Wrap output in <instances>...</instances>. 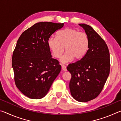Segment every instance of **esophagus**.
I'll return each instance as SVG.
<instances>
[{"label": "esophagus", "mask_w": 121, "mask_h": 121, "mask_svg": "<svg viewBox=\"0 0 121 121\" xmlns=\"http://www.w3.org/2000/svg\"><path fill=\"white\" fill-rule=\"evenodd\" d=\"M62 70L64 71H66L67 70V67L65 65H62Z\"/></svg>", "instance_id": "1"}]
</instances>
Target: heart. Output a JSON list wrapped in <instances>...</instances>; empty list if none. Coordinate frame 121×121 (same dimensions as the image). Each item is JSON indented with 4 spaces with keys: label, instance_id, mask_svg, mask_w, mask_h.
Here are the masks:
<instances>
[{
    "label": "heart",
    "instance_id": "b5f03b06",
    "mask_svg": "<svg viewBox=\"0 0 121 121\" xmlns=\"http://www.w3.org/2000/svg\"><path fill=\"white\" fill-rule=\"evenodd\" d=\"M90 39L85 32H79L73 28H65L58 32L56 37H51L48 40V45L55 58H60L63 63L70 62L73 58L79 60L87 53Z\"/></svg>",
    "mask_w": 121,
    "mask_h": 121
}]
</instances>
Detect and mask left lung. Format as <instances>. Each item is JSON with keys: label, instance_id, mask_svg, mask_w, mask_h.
I'll return each mask as SVG.
<instances>
[{"label": "left lung", "instance_id": "8db88e82", "mask_svg": "<svg viewBox=\"0 0 121 121\" xmlns=\"http://www.w3.org/2000/svg\"><path fill=\"white\" fill-rule=\"evenodd\" d=\"M90 39L89 48L81 60L70 63L67 70L71 75V95L79 102L97 98L105 85L110 71V55L103 39L87 24H79Z\"/></svg>", "mask_w": 121, "mask_h": 121}]
</instances>
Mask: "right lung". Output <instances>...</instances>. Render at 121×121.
<instances>
[{
	"instance_id": "obj_1",
	"label": "right lung",
	"mask_w": 121,
	"mask_h": 121,
	"mask_svg": "<svg viewBox=\"0 0 121 121\" xmlns=\"http://www.w3.org/2000/svg\"><path fill=\"white\" fill-rule=\"evenodd\" d=\"M64 23L41 22L24 31L12 56L16 87L26 97L39 99L45 96L60 73L59 62L52 58L48 40Z\"/></svg>"
}]
</instances>
